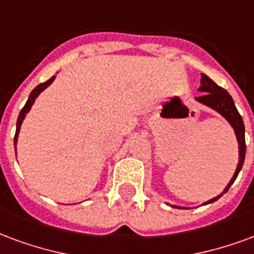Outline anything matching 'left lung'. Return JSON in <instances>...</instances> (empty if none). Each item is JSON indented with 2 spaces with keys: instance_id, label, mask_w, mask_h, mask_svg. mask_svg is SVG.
Instances as JSON below:
<instances>
[{
  "instance_id": "left-lung-1",
  "label": "left lung",
  "mask_w": 254,
  "mask_h": 254,
  "mask_svg": "<svg viewBox=\"0 0 254 254\" xmlns=\"http://www.w3.org/2000/svg\"><path fill=\"white\" fill-rule=\"evenodd\" d=\"M199 91H204L203 95L200 97H196V101H199L200 103H203L208 108L217 110L219 114H222L223 117L226 118L229 124L232 125L234 132H236V136H237L238 141V149H240V160H238L237 170L233 175L232 180L229 182V185L226 186V189L223 190V192L221 195H218L215 198L210 199L208 202H206L204 204L213 203L215 200L221 198L225 192H227V190L230 189V186L234 183V180L240 174V171L242 168V164H244V160H245V152H247V144H245V127H244V121H242V117L240 116L236 105H234V101L230 97V94L227 93L226 90H223L222 87H219L215 82L208 78L207 75L202 74V79H200V89ZM172 207H176V206H172ZM179 208V207H178ZM182 208V207H180Z\"/></svg>"
}]
</instances>
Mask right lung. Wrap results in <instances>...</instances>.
Wrapping results in <instances>:
<instances>
[{
	"label": "right lung",
	"mask_w": 254,
	"mask_h": 254,
	"mask_svg": "<svg viewBox=\"0 0 254 254\" xmlns=\"http://www.w3.org/2000/svg\"><path fill=\"white\" fill-rule=\"evenodd\" d=\"M54 79H55V76H52L51 79H48L47 82H44V83H40L39 86H36L35 89L32 90V93L29 94V98H28L27 103H25V106L21 109V112H20V114H18V118H17V125H16V134H14V146H16V142H17V137H18V132H20V127H21V124L22 121H24V118H25V114H27L28 112H29V109L32 108V105H33V102H35V99L37 98V95L43 91V90H46L48 86H50L52 82H54Z\"/></svg>",
	"instance_id": "right-lung-1"
}]
</instances>
